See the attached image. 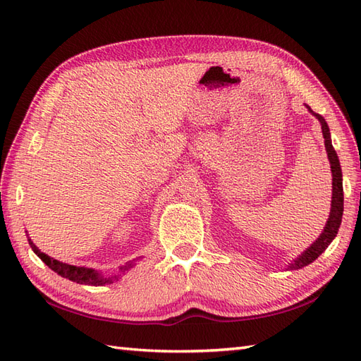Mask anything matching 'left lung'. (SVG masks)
Returning <instances> with one entry per match:
<instances>
[{
	"mask_svg": "<svg viewBox=\"0 0 361 361\" xmlns=\"http://www.w3.org/2000/svg\"><path fill=\"white\" fill-rule=\"evenodd\" d=\"M309 109V111L315 116L319 124L321 130H323V136H324V145H326V152H327V158L329 163H331V171H332V202H331V214H329L327 224L323 229V233L319 234L318 239L313 242L310 247L301 252V256H298L293 262L288 264V270H299L305 265L312 264L313 260L318 259L326 248L331 245V242L335 239L336 234H338V228L341 225V219H343V173H341V166H340V159L336 157V152L332 145L331 140V130H329V126L326 119L321 116L318 113H313L309 105H305Z\"/></svg>",
	"mask_w": 361,
	"mask_h": 361,
	"instance_id": "left-lung-1",
	"label": "left lung"
}]
</instances>
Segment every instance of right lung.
I'll return each mask as SVG.
<instances>
[{
    "label": "right lung",
    "instance_id": "obj_1",
    "mask_svg": "<svg viewBox=\"0 0 361 361\" xmlns=\"http://www.w3.org/2000/svg\"><path fill=\"white\" fill-rule=\"evenodd\" d=\"M29 240V245L30 248H32V251L35 252V255L40 257L43 262L48 265L51 270L56 271L57 274L62 276V278H66L70 279L73 282H78V283H85V286H105V283H113L114 281H118V278L121 274H114L111 276V278H104V276L93 270V268H87V267H75V265H70V264H63L60 262V260L54 259V257H49L48 255H44V252H42L40 250H38L34 242ZM135 264L133 262H127L126 265H122L119 268V273L124 274L126 271H128L130 268H132Z\"/></svg>",
    "mask_w": 361,
    "mask_h": 361
}]
</instances>
